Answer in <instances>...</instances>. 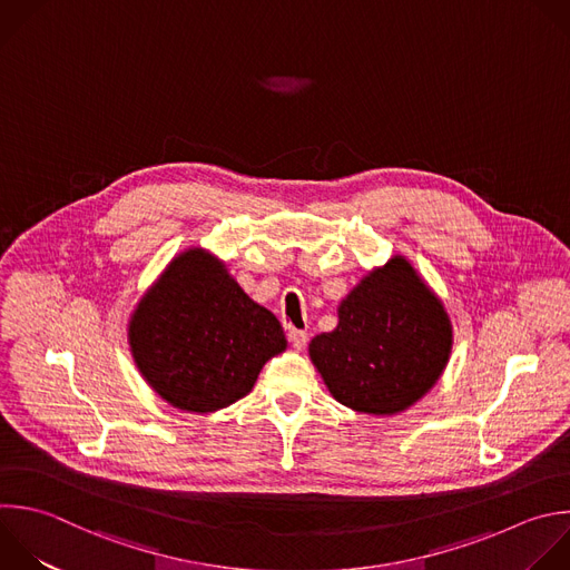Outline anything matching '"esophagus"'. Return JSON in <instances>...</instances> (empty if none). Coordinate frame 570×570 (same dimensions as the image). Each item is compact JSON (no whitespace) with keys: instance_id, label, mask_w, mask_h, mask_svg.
Here are the masks:
<instances>
[{"instance_id":"obj_1","label":"esophagus","mask_w":570,"mask_h":570,"mask_svg":"<svg viewBox=\"0 0 570 570\" xmlns=\"http://www.w3.org/2000/svg\"><path fill=\"white\" fill-rule=\"evenodd\" d=\"M306 340H308L306 331H302V328H291V331H288V342H291L295 348H304Z\"/></svg>"}]
</instances>
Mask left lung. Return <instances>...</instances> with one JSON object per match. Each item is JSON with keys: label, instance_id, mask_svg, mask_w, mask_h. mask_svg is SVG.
<instances>
[{"label": "left lung", "instance_id": "1", "mask_svg": "<svg viewBox=\"0 0 570 570\" xmlns=\"http://www.w3.org/2000/svg\"><path fill=\"white\" fill-rule=\"evenodd\" d=\"M452 326L443 304L403 259L364 277L340 304L311 360L333 399L364 414H396L425 396L445 368Z\"/></svg>", "mask_w": 570, "mask_h": 570}]
</instances>
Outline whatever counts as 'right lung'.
Instances as JSON below:
<instances>
[{"label":"right lung","instance_id":"add662e5","mask_svg":"<svg viewBox=\"0 0 570 570\" xmlns=\"http://www.w3.org/2000/svg\"><path fill=\"white\" fill-rule=\"evenodd\" d=\"M129 344L160 399L206 414L244 399L286 337L279 320L197 248L176 257L142 297Z\"/></svg>","mask_w":570,"mask_h":570}]
</instances>
